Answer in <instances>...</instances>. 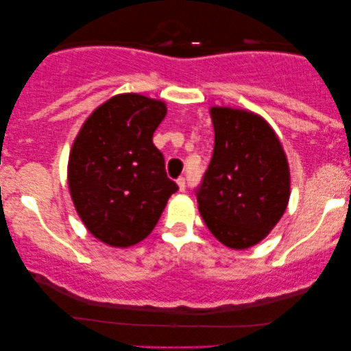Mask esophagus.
Returning <instances> with one entry per match:
<instances>
[{"label": "esophagus", "mask_w": 351, "mask_h": 351, "mask_svg": "<svg viewBox=\"0 0 351 351\" xmlns=\"http://www.w3.org/2000/svg\"><path fill=\"white\" fill-rule=\"evenodd\" d=\"M177 185H179V190L180 191H184L185 190V179H184V177H179V179H177Z\"/></svg>", "instance_id": "1"}]
</instances>
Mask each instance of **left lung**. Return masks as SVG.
<instances>
[{
	"mask_svg": "<svg viewBox=\"0 0 351 351\" xmlns=\"http://www.w3.org/2000/svg\"><path fill=\"white\" fill-rule=\"evenodd\" d=\"M209 112L214 152L196 189L198 209L220 243L247 249L261 243L285 214L289 165L280 138L262 117L230 107Z\"/></svg>",
	"mask_w": 351,
	"mask_h": 351,
	"instance_id": "8db88e82",
	"label": "left lung"
}]
</instances>
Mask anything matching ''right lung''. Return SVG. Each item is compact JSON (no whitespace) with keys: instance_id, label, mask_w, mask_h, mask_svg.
<instances>
[{"instance_id":"right-lung-1","label":"right lung","mask_w":351,"mask_h":351,"mask_svg":"<svg viewBox=\"0 0 351 351\" xmlns=\"http://www.w3.org/2000/svg\"><path fill=\"white\" fill-rule=\"evenodd\" d=\"M166 104L118 94L90 113L69 158V189L86 228L113 247L145 239L179 190L166 176L153 132Z\"/></svg>"}]
</instances>
